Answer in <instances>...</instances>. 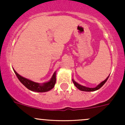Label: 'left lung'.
I'll use <instances>...</instances> for the list:
<instances>
[{"label":"left lung","mask_w":125,"mask_h":125,"mask_svg":"<svg viewBox=\"0 0 125 125\" xmlns=\"http://www.w3.org/2000/svg\"><path fill=\"white\" fill-rule=\"evenodd\" d=\"M109 76L108 77L106 78V79H105V80H104V81L102 82V83H100V84H99V85H98L97 86H96L95 88H87V87H85V86H82V85H79V83H77V82H75V81H74V80H73V83H74V85H75V86L77 87V88H78L79 89H80V91H88V92H89V91H96V90H98L99 89H100L101 87L103 86V85H104V83H106V82L107 81V80H108V77H109Z\"/></svg>","instance_id":"obj_1"}]
</instances>
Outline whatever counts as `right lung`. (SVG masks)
Segmentation results:
<instances>
[{"label": "right lung", "mask_w": 125, "mask_h": 125, "mask_svg": "<svg viewBox=\"0 0 125 125\" xmlns=\"http://www.w3.org/2000/svg\"><path fill=\"white\" fill-rule=\"evenodd\" d=\"M16 76L17 77L19 80H20L21 83L25 86L26 88L34 92H38V93H43V92H46L51 90V89L54 88L55 82H56V77H55V72L54 73L52 78L48 82L45 83L43 84H39L38 83H36L34 82H32L31 80H28L27 79L21 76L19 74H17V72L14 70Z\"/></svg>", "instance_id": "obj_1"}]
</instances>
